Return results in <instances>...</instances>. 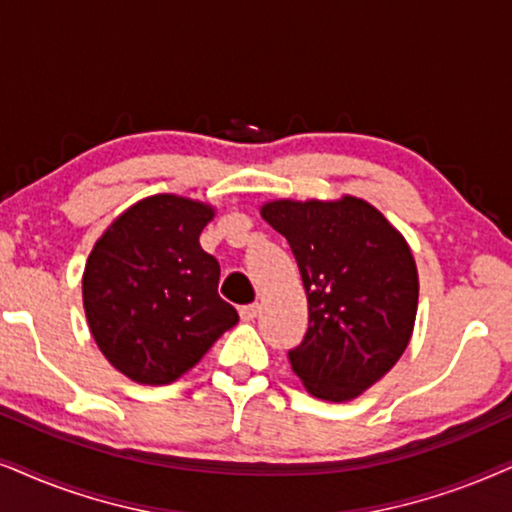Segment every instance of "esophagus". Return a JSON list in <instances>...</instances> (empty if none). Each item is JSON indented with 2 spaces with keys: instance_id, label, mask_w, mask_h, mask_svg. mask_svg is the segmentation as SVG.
I'll use <instances>...</instances> for the list:
<instances>
[{
  "instance_id": "obj_1",
  "label": "esophagus",
  "mask_w": 512,
  "mask_h": 512,
  "mask_svg": "<svg viewBox=\"0 0 512 512\" xmlns=\"http://www.w3.org/2000/svg\"><path fill=\"white\" fill-rule=\"evenodd\" d=\"M257 314H260V304H245V307H241L243 321H252Z\"/></svg>"
}]
</instances>
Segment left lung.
<instances>
[{
    "label": "left lung",
    "instance_id": "left-lung-1",
    "mask_svg": "<svg viewBox=\"0 0 512 512\" xmlns=\"http://www.w3.org/2000/svg\"><path fill=\"white\" fill-rule=\"evenodd\" d=\"M262 217L293 250L309 328L288 359L309 394L349 401L397 364L413 333L418 271L409 243L366 200H271Z\"/></svg>",
    "mask_w": 512,
    "mask_h": 512
}]
</instances>
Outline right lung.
<instances>
[{"label":"right lung","mask_w":512,"mask_h":512,"mask_svg":"<svg viewBox=\"0 0 512 512\" xmlns=\"http://www.w3.org/2000/svg\"><path fill=\"white\" fill-rule=\"evenodd\" d=\"M210 205L158 193L122 212L89 252L82 300L96 345L141 385L174 383L236 326L219 262L198 238Z\"/></svg>","instance_id":"1"}]
</instances>
